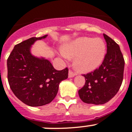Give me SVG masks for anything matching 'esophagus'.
Instances as JSON below:
<instances>
[{
	"label": "esophagus",
	"instance_id": "34e87169",
	"mask_svg": "<svg viewBox=\"0 0 132 132\" xmlns=\"http://www.w3.org/2000/svg\"><path fill=\"white\" fill-rule=\"evenodd\" d=\"M75 75H76L75 73V72H73L72 70H69V78L75 77Z\"/></svg>",
	"mask_w": 132,
	"mask_h": 132
}]
</instances>
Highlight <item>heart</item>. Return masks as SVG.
Here are the masks:
<instances>
[{
	"label": "heart",
	"mask_w": 132,
	"mask_h": 132,
	"mask_svg": "<svg viewBox=\"0 0 132 132\" xmlns=\"http://www.w3.org/2000/svg\"><path fill=\"white\" fill-rule=\"evenodd\" d=\"M106 54V44L101 38L80 37L64 47L65 57H76L74 60L76 69L81 72H88L102 63Z\"/></svg>",
	"instance_id": "1"
}]
</instances>
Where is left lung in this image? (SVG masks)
<instances>
[{"mask_svg":"<svg viewBox=\"0 0 132 132\" xmlns=\"http://www.w3.org/2000/svg\"><path fill=\"white\" fill-rule=\"evenodd\" d=\"M103 37L107 43L103 61L99 68L83 75L85 84L78 90L80 98L86 103H106L117 94L122 83L124 57L117 43L105 34Z\"/></svg>","mask_w":132,"mask_h":132,"instance_id":"8db88e82","label":"left lung"}]
</instances>
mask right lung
Wrapping results in <instances>:
<instances>
[{
	"label": "right lung",
	"instance_id": "1",
	"mask_svg": "<svg viewBox=\"0 0 132 132\" xmlns=\"http://www.w3.org/2000/svg\"><path fill=\"white\" fill-rule=\"evenodd\" d=\"M47 36L32 37L16 44L7 60L11 90L20 101L31 107L50 103L56 96L60 83L68 78L67 67L57 71L48 60L31 55V45Z\"/></svg>",
	"mask_w": 132,
	"mask_h": 132
}]
</instances>
